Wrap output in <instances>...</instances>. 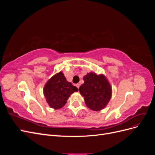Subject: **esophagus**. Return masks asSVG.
I'll return each instance as SVG.
<instances>
[{
  "instance_id": "obj_1",
  "label": "esophagus",
  "mask_w": 155,
  "mask_h": 155,
  "mask_svg": "<svg viewBox=\"0 0 155 155\" xmlns=\"http://www.w3.org/2000/svg\"><path fill=\"white\" fill-rule=\"evenodd\" d=\"M76 86L77 87V88H79V86H80V85H79V83H77L76 85Z\"/></svg>"
}]
</instances>
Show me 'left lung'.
I'll return each instance as SVG.
<instances>
[{"label": "left lung", "mask_w": 155, "mask_h": 155, "mask_svg": "<svg viewBox=\"0 0 155 155\" xmlns=\"http://www.w3.org/2000/svg\"><path fill=\"white\" fill-rule=\"evenodd\" d=\"M83 80L79 91L87 107L95 111L104 109L112 96L111 86L105 76L90 72L84 76Z\"/></svg>", "instance_id": "left-lung-1"}]
</instances>
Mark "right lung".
Listing matches in <instances>:
<instances>
[{"label":"right lung","instance_id":"add662e5","mask_svg":"<svg viewBox=\"0 0 155 155\" xmlns=\"http://www.w3.org/2000/svg\"><path fill=\"white\" fill-rule=\"evenodd\" d=\"M78 89L67 81L62 72L55 74L46 83L44 95L49 106L54 109L62 108L68 98Z\"/></svg>","mask_w":155,"mask_h":155}]
</instances>
